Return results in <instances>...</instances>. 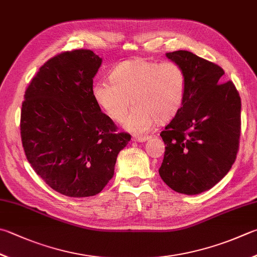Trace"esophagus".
<instances>
[{"instance_id":"obj_1","label":"esophagus","mask_w":257,"mask_h":257,"mask_svg":"<svg viewBox=\"0 0 257 257\" xmlns=\"http://www.w3.org/2000/svg\"><path fill=\"white\" fill-rule=\"evenodd\" d=\"M151 139V137H133V141H137V142H145L148 141V140Z\"/></svg>"}]
</instances>
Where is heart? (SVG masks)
Masks as SVG:
<instances>
[{
	"label": "heart",
	"mask_w": 257,
	"mask_h": 257,
	"mask_svg": "<svg viewBox=\"0 0 257 257\" xmlns=\"http://www.w3.org/2000/svg\"><path fill=\"white\" fill-rule=\"evenodd\" d=\"M109 81L94 85V100L115 122L125 117L132 101L134 108L123 126L135 134L149 132L157 120L167 123L176 117L186 96L185 71L171 61L125 60L110 71Z\"/></svg>",
	"instance_id": "b5f03b06"
}]
</instances>
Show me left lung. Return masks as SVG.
<instances>
[{"label":"left lung","instance_id":"left-lung-1","mask_svg":"<svg viewBox=\"0 0 257 257\" xmlns=\"http://www.w3.org/2000/svg\"><path fill=\"white\" fill-rule=\"evenodd\" d=\"M167 58L185 71L180 112L161 132L166 147L159 174L172 190L198 195L224 178L236 160L240 137V97L231 81L220 83L219 66L186 50Z\"/></svg>","mask_w":257,"mask_h":257}]
</instances>
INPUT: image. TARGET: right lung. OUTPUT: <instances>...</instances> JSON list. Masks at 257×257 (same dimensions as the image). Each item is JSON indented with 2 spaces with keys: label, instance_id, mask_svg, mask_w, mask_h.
Here are the masks:
<instances>
[{
  "label": "right lung",
  "instance_id": "add662e5",
  "mask_svg": "<svg viewBox=\"0 0 257 257\" xmlns=\"http://www.w3.org/2000/svg\"><path fill=\"white\" fill-rule=\"evenodd\" d=\"M103 59L91 50L51 58L24 94L21 140L28 161L53 190L84 198L103 190L116 159L131 140L93 97V79Z\"/></svg>",
  "mask_w": 257,
  "mask_h": 257
}]
</instances>
